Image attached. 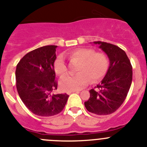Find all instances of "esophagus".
<instances>
[{
  "mask_svg": "<svg viewBox=\"0 0 147 147\" xmlns=\"http://www.w3.org/2000/svg\"><path fill=\"white\" fill-rule=\"evenodd\" d=\"M75 92H80V90H69V91H67V94L69 95V94H72V93H75Z\"/></svg>",
  "mask_w": 147,
  "mask_h": 147,
  "instance_id": "esophagus-1",
  "label": "esophagus"
}]
</instances>
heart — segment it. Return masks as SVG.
I'll list each match as a JSON object with an SVG mask.
<instances>
[{
	"label": "heart",
	"mask_w": 147,
	"mask_h": 147,
	"mask_svg": "<svg viewBox=\"0 0 147 147\" xmlns=\"http://www.w3.org/2000/svg\"><path fill=\"white\" fill-rule=\"evenodd\" d=\"M70 61H78L76 67L78 73L67 75L59 80L60 88L64 91L78 90L90 81L96 83L106 75L109 67L107 57L102 53H96L92 49L78 48L67 54ZM55 73L59 76L67 72V65L62 55H59L53 64Z\"/></svg>",
	"instance_id": "obj_1"
}]
</instances>
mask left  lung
Wrapping results in <instances>:
<instances>
[{
	"mask_svg": "<svg viewBox=\"0 0 147 147\" xmlns=\"http://www.w3.org/2000/svg\"><path fill=\"white\" fill-rule=\"evenodd\" d=\"M94 43L107 53L109 67L96 88L89 90L90 98L84 105L91 113L110 115L121 106L127 96L132 83V66L125 52L118 46L101 41Z\"/></svg>",
	"mask_w": 147,
	"mask_h": 147,
	"instance_id": "1",
	"label": "left lung"
}]
</instances>
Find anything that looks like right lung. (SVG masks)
<instances>
[{
	"instance_id": "add662e5",
	"label": "right lung",
	"mask_w": 147,
	"mask_h": 147,
	"mask_svg": "<svg viewBox=\"0 0 147 147\" xmlns=\"http://www.w3.org/2000/svg\"><path fill=\"white\" fill-rule=\"evenodd\" d=\"M57 46L38 48L24 55L16 65L18 94L27 109L35 115L50 117L60 113L69 96L53 94L57 89L53 64Z\"/></svg>"
}]
</instances>
